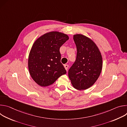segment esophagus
I'll return each mask as SVG.
<instances>
[{
    "mask_svg": "<svg viewBox=\"0 0 127 127\" xmlns=\"http://www.w3.org/2000/svg\"><path fill=\"white\" fill-rule=\"evenodd\" d=\"M64 67H65V69H66V70L67 71V70H68V65H67V64H66V65H64Z\"/></svg>",
    "mask_w": 127,
    "mask_h": 127,
    "instance_id": "esophagus-1",
    "label": "esophagus"
}]
</instances>
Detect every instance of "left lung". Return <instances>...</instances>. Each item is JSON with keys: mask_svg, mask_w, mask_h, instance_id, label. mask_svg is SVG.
Instances as JSON below:
<instances>
[{"mask_svg": "<svg viewBox=\"0 0 127 127\" xmlns=\"http://www.w3.org/2000/svg\"><path fill=\"white\" fill-rule=\"evenodd\" d=\"M77 48L76 61L68 71L73 86L77 90H85L99 77L102 67L100 51L95 42L81 34L73 35Z\"/></svg>", "mask_w": 127, "mask_h": 127, "instance_id": "left-lung-1", "label": "left lung"}]
</instances>
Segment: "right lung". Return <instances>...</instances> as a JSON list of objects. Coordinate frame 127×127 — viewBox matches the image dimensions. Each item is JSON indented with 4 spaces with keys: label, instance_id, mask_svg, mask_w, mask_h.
<instances>
[{
    "label": "right lung",
    "instance_id": "obj_1",
    "mask_svg": "<svg viewBox=\"0 0 127 127\" xmlns=\"http://www.w3.org/2000/svg\"><path fill=\"white\" fill-rule=\"evenodd\" d=\"M68 39L66 34L53 31L41 35L33 43L28 67L31 76L40 86H49L66 73L61 63L60 48Z\"/></svg>",
    "mask_w": 127,
    "mask_h": 127
}]
</instances>
